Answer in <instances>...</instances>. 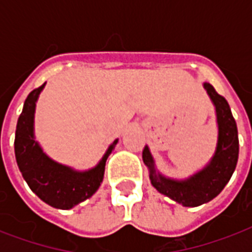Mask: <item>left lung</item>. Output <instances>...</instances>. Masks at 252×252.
Returning a JSON list of instances; mask_svg holds the SVG:
<instances>
[{"instance_id":"obj_1","label":"left lung","mask_w":252,"mask_h":252,"mask_svg":"<svg viewBox=\"0 0 252 252\" xmlns=\"http://www.w3.org/2000/svg\"><path fill=\"white\" fill-rule=\"evenodd\" d=\"M216 111L217 142L211 159L200 170L184 179L170 178L162 174L156 166L149 146L142 150V161L149 170L150 183L159 193L167 196L183 207H199L220 195L229 183L238 162V129L229 103L217 94L215 87L203 84Z\"/></svg>"}]
</instances>
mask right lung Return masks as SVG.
Returning a JSON list of instances; mask_svg holds the SVG:
<instances>
[{"label": "right lung", "instance_id": "right-lung-1", "mask_svg": "<svg viewBox=\"0 0 252 252\" xmlns=\"http://www.w3.org/2000/svg\"><path fill=\"white\" fill-rule=\"evenodd\" d=\"M45 84L29 94L18 119L14 152L23 179L44 203L57 209H72L98 191L103 182L108 156L118 144L116 138L94 167L77 170L63 165L45 153L35 136V110Z\"/></svg>", "mask_w": 252, "mask_h": 252}]
</instances>
